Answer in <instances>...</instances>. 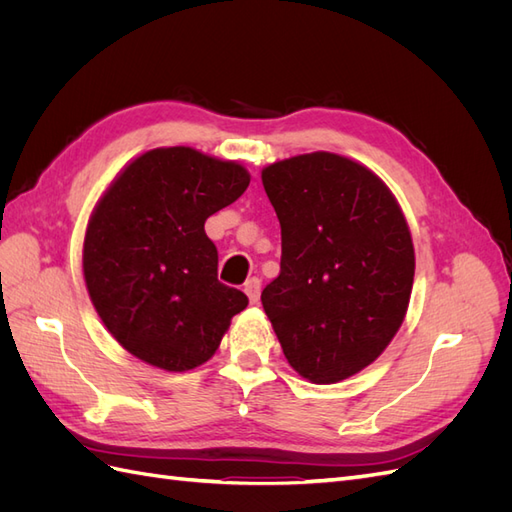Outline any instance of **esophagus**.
<instances>
[{
    "label": "esophagus",
    "mask_w": 512,
    "mask_h": 512,
    "mask_svg": "<svg viewBox=\"0 0 512 512\" xmlns=\"http://www.w3.org/2000/svg\"><path fill=\"white\" fill-rule=\"evenodd\" d=\"M243 292L247 294V299H250L252 305L258 303V299H260V280H258V277H250V280L243 284Z\"/></svg>",
    "instance_id": "34e87169"
}]
</instances>
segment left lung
<instances>
[{"label": "left lung", "mask_w": 512, "mask_h": 512, "mask_svg": "<svg viewBox=\"0 0 512 512\" xmlns=\"http://www.w3.org/2000/svg\"><path fill=\"white\" fill-rule=\"evenodd\" d=\"M260 177L282 226V267L262 307L301 378L342 382L374 363L406 318V215L374 170L337 153H301Z\"/></svg>", "instance_id": "obj_1"}]
</instances>
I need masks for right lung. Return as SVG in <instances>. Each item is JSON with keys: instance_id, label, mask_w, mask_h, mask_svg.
Returning <instances> with one entry per match:
<instances>
[{"instance_id": "right-lung-1", "label": "right lung", "mask_w": 512, "mask_h": 512, "mask_svg": "<svg viewBox=\"0 0 512 512\" xmlns=\"http://www.w3.org/2000/svg\"><path fill=\"white\" fill-rule=\"evenodd\" d=\"M250 173L192 147L138 153L89 215L83 277L104 327L136 359L188 371L220 348L247 297L218 282L209 215L247 190Z\"/></svg>"}]
</instances>
